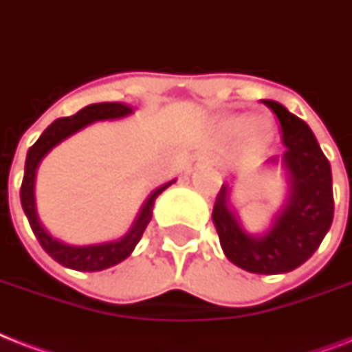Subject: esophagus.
<instances>
[{
  "label": "esophagus",
  "instance_id": "34e87169",
  "mask_svg": "<svg viewBox=\"0 0 352 352\" xmlns=\"http://www.w3.org/2000/svg\"><path fill=\"white\" fill-rule=\"evenodd\" d=\"M192 168H193V164H192Z\"/></svg>",
  "mask_w": 352,
  "mask_h": 352
}]
</instances>
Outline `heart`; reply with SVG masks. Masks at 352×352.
I'll return each mask as SVG.
<instances>
[{"mask_svg": "<svg viewBox=\"0 0 352 352\" xmlns=\"http://www.w3.org/2000/svg\"><path fill=\"white\" fill-rule=\"evenodd\" d=\"M254 124H256V122H248V129H252V127H254ZM245 126V122L243 120H234L232 122V127H234V129H241V127Z\"/></svg>", "mask_w": 352, "mask_h": 352, "instance_id": "1", "label": "heart"}]
</instances>
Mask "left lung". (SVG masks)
<instances>
[{
  "mask_svg": "<svg viewBox=\"0 0 352 352\" xmlns=\"http://www.w3.org/2000/svg\"><path fill=\"white\" fill-rule=\"evenodd\" d=\"M281 124L285 153L281 166L289 192L265 234H248L230 204V186L223 184L214 204V225L221 248L234 265L254 274L294 270L318 250L333 225V173L314 133L305 122L281 106L263 100ZM268 162H278L276 157Z\"/></svg>",
  "mask_w": 352,
  "mask_h": 352,
  "instance_id": "obj_1",
  "label": "left lung"
}]
</instances>
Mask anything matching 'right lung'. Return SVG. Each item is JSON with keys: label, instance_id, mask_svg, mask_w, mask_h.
<instances>
[{"label": "right lung", "instance_id": "1", "mask_svg": "<svg viewBox=\"0 0 352 352\" xmlns=\"http://www.w3.org/2000/svg\"><path fill=\"white\" fill-rule=\"evenodd\" d=\"M131 107L118 104V102H102V104H91V106L80 109L73 117L58 118L47 127L45 131L41 133V137L34 142V146L29 149L27 153V160H25V175L23 182H21V190H19V197H21V206L23 212L29 219V225L34 232L36 239L40 241L41 248L49 254V256L63 265L65 268H73V270H80V272H98L104 268L115 267L120 261H124L126 257H129L135 246L142 237L146 226L151 221V214H153L155 199L159 197L160 193L164 192L166 188L171 186L175 179L170 182L160 184L159 188H155L153 192L149 193L148 199L144 201L140 206V212L137 214L135 221H133L131 228L122 235L120 239L106 241V243H95V245H67L63 241L52 237L49 232L45 230V226L41 225L38 212H36V199H34V181H36V170L43 160L49 151L54 146L69 138L74 133H78L80 129H84L93 122L100 120H115V118H124L127 115H131Z\"/></svg>", "mask_w": 352, "mask_h": 352}]
</instances>
